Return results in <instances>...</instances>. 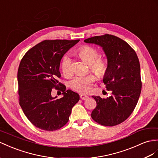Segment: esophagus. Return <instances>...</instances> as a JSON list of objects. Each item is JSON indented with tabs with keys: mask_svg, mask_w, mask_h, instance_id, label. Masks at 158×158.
<instances>
[{
	"mask_svg": "<svg viewBox=\"0 0 158 158\" xmlns=\"http://www.w3.org/2000/svg\"><path fill=\"white\" fill-rule=\"evenodd\" d=\"M80 98L81 99H83V100H86V99H87L89 98V97L85 95L81 94V95H80Z\"/></svg>",
	"mask_w": 158,
	"mask_h": 158,
	"instance_id": "esophagus-1",
	"label": "esophagus"
}]
</instances>
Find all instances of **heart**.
<instances>
[{
    "label": "heart",
    "mask_w": 158,
    "mask_h": 158,
    "mask_svg": "<svg viewBox=\"0 0 158 158\" xmlns=\"http://www.w3.org/2000/svg\"><path fill=\"white\" fill-rule=\"evenodd\" d=\"M77 53L85 62L89 64L90 69L99 77H103L107 71V63L105 59H99L98 50L89 46H84ZM61 69L64 76L72 75V60L69 56H64L61 63ZM95 81L93 75L76 76L70 81V87L81 94H87L91 90V85Z\"/></svg>",
    "instance_id": "b5f03b06"
}]
</instances>
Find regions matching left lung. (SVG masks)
Masks as SVG:
<instances>
[{
    "mask_svg": "<svg viewBox=\"0 0 158 158\" xmlns=\"http://www.w3.org/2000/svg\"><path fill=\"white\" fill-rule=\"evenodd\" d=\"M85 43L102 47L107 59L103 81L111 95L92 96L97 103L91 118L105 126H114L127 119L134 110L141 91L140 64L135 51L123 40L106 34L87 39Z\"/></svg>",
    "mask_w": 158,
    "mask_h": 158,
    "instance_id": "1",
    "label": "left lung"
}]
</instances>
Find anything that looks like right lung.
Masks as SVG:
<instances>
[{"label":"right lung","instance_id":"1","mask_svg":"<svg viewBox=\"0 0 158 158\" xmlns=\"http://www.w3.org/2000/svg\"><path fill=\"white\" fill-rule=\"evenodd\" d=\"M79 40H45L24 55L18 73L19 104L35 127L55 131L69 121L72 108L79 95L59 82V67L63 55ZM60 90L63 98L51 95L52 89Z\"/></svg>","mask_w":158,"mask_h":158}]
</instances>
